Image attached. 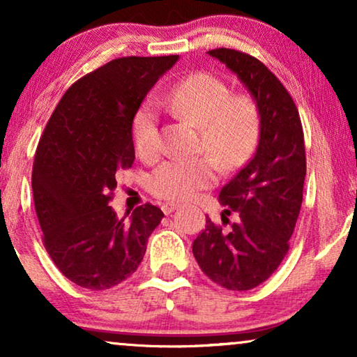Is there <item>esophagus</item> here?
Returning <instances> with one entry per match:
<instances>
[{"label":"esophagus","mask_w":357,"mask_h":357,"mask_svg":"<svg viewBox=\"0 0 357 357\" xmlns=\"http://www.w3.org/2000/svg\"><path fill=\"white\" fill-rule=\"evenodd\" d=\"M178 206L180 204H177V203H165V204H162V211H164V214H170L172 211H175Z\"/></svg>","instance_id":"esophagus-1"}]
</instances>
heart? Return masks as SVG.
I'll return each instance as SVG.
<instances>
[{"mask_svg":"<svg viewBox=\"0 0 357 357\" xmlns=\"http://www.w3.org/2000/svg\"><path fill=\"white\" fill-rule=\"evenodd\" d=\"M160 107L177 119L198 126V151L192 159H170L149 177L148 188L167 202H187L218 180L217 164L224 172L245 165L255 153L261 133V112L248 94H232L231 87L209 73L182 77L158 96ZM133 143L141 159L154 160L160 153L159 114L146 100L133 119Z\"/></svg>","mask_w":357,"mask_h":357,"instance_id":"b5f03b06","label":"heart"}]
</instances>
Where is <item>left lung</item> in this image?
Returning <instances> with one entry per match:
<instances>
[{"label":"left lung","instance_id":"obj_1","mask_svg":"<svg viewBox=\"0 0 357 357\" xmlns=\"http://www.w3.org/2000/svg\"><path fill=\"white\" fill-rule=\"evenodd\" d=\"M209 55L236 75L261 112L255 155L222 187L226 206L216 226L193 242V255L209 280L231 291H248L266 281L284 260L302 204L305 180L304 131L297 107L281 81L255 56L216 48Z\"/></svg>","mask_w":357,"mask_h":357}]
</instances>
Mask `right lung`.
I'll use <instances>...</instances> for the list:
<instances>
[{"label": "right lung", "instance_id": "1", "mask_svg": "<svg viewBox=\"0 0 357 357\" xmlns=\"http://www.w3.org/2000/svg\"><path fill=\"white\" fill-rule=\"evenodd\" d=\"M178 60L125 56L76 81L61 97L38 141L33 204L43 245L58 270L92 291L133 275L164 213L146 203L130 221L109 206L116 170L135 160L133 119L160 76Z\"/></svg>", "mask_w": 357, "mask_h": 357}]
</instances>
